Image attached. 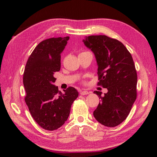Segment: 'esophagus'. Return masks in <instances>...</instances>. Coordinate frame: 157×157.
<instances>
[{
    "mask_svg": "<svg viewBox=\"0 0 157 157\" xmlns=\"http://www.w3.org/2000/svg\"><path fill=\"white\" fill-rule=\"evenodd\" d=\"M80 94L82 95H87V94H89V91H80Z\"/></svg>",
    "mask_w": 157,
    "mask_h": 157,
    "instance_id": "1",
    "label": "esophagus"
}]
</instances>
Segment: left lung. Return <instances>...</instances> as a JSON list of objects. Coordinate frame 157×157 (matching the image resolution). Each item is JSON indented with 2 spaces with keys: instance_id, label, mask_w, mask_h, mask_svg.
Listing matches in <instances>:
<instances>
[{
  "instance_id": "8db88e82",
  "label": "left lung",
  "mask_w": 157,
  "mask_h": 157,
  "mask_svg": "<svg viewBox=\"0 0 157 157\" xmlns=\"http://www.w3.org/2000/svg\"><path fill=\"white\" fill-rule=\"evenodd\" d=\"M83 42L96 59L98 85L108 90L103 96L94 92L101 98L94 116L103 125L116 127L127 118L136 99L137 73L132 55L121 41L106 35L89 36Z\"/></svg>"
}]
</instances>
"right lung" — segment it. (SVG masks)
Segmentation results:
<instances>
[{"label": "right lung", "instance_id": "right-lung-1", "mask_svg": "<svg viewBox=\"0 0 157 157\" xmlns=\"http://www.w3.org/2000/svg\"><path fill=\"white\" fill-rule=\"evenodd\" d=\"M69 36L50 38L40 42L26 63L23 73L25 101L34 120L42 128L53 131L67 121L73 102L78 97L73 87L58 90L55 73L60 71L61 53Z\"/></svg>", "mask_w": 157, "mask_h": 157}]
</instances>
